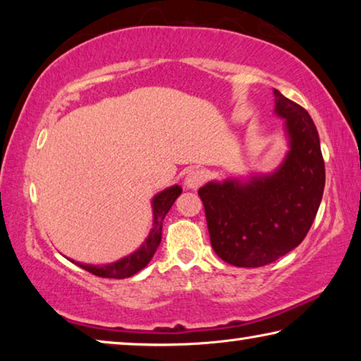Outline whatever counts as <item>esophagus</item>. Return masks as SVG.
Listing matches in <instances>:
<instances>
[{
  "label": "esophagus",
  "instance_id": "obj_1",
  "mask_svg": "<svg viewBox=\"0 0 361 361\" xmlns=\"http://www.w3.org/2000/svg\"><path fill=\"white\" fill-rule=\"evenodd\" d=\"M207 180V173L204 170L200 169H194V170H189L186 178H185V185L189 189H197L200 188L205 183Z\"/></svg>",
  "mask_w": 361,
  "mask_h": 361
}]
</instances>
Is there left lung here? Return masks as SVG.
Instances as JSON below:
<instances>
[{"mask_svg": "<svg viewBox=\"0 0 361 361\" xmlns=\"http://www.w3.org/2000/svg\"><path fill=\"white\" fill-rule=\"evenodd\" d=\"M276 111L286 121L291 149L276 173L250 183L228 180L199 189L210 242L237 267H261L304 240L325 188V161L312 118L279 90Z\"/></svg>", "mask_w": 361, "mask_h": 361, "instance_id": "8db88e82", "label": "left lung"}]
</instances>
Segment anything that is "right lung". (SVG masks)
<instances>
[{
	"instance_id": "obj_1",
	"label": "right lung",
	"mask_w": 361,
	"mask_h": 361,
	"mask_svg": "<svg viewBox=\"0 0 361 361\" xmlns=\"http://www.w3.org/2000/svg\"><path fill=\"white\" fill-rule=\"evenodd\" d=\"M180 194H181V188L172 186L156 195L154 200H152V212H154V223H152V229L149 232L148 239L145 240L143 245L140 247L135 253H132L129 256H126V258H122L121 261H116L113 264H106V266H89V264H81V262H76V264L79 267L85 269L87 272L94 274V276L103 277V279H126V277L133 276V274H137L138 271H142V269L151 261L152 255L156 253L159 243L162 240L164 218H166L170 207L173 205V202Z\"/></svg>"
}]
</instances>
